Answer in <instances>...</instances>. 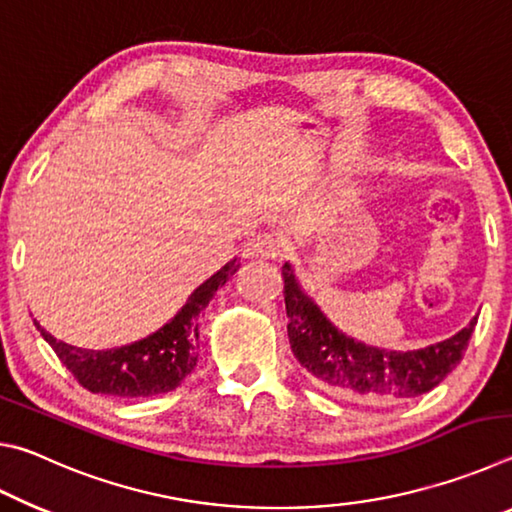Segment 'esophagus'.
Wrapping results in <instances>:
<instances>
[{"label": "esophagus", "mask_w": 512, "mask_h": 512, "mask_svg": "<svg viewBox=\"0 0 512 512\" xmlns=\"http://www.w3.org/2000/svg\"><path fill=\"white\" fill-rule=\"evenodd\" d=\"M244 255L246 257L275 259L277 255H282V244H280V239H277V237L268 235V232H262V235H255L253 239L246 241Z\"/></svg>", "instance_id": "obj_1"}]
</instances>
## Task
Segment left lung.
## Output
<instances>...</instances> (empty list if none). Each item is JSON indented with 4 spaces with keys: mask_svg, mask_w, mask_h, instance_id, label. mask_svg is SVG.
Masks as SVG:
<instances>
[{
    "mask_svg": "<svg viewBox=\"0 0 512 512\" xmlns=\"http://www.w3.org/2000/svg\"><path fill=\"white\" fill-rule=\"evenodd\" d=\"M291 350L320 388L370 404H395L429 393L470 345L476 318L452 339L413 352H386L341 334L305 296L289 264L282 266Z\"/></svg>",
    "mask_w": 512,
    "mask_h": 512,
    "instance_id": "1",
    "label": "left lung"
}]
</instances>
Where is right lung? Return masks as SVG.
Returning a JSON list of instances; mask_svg holds the SVG:
<instances>
[{
    "label": "right lung",
    "instance_id": "obj_1",
    "mask_svg": "<svg viewBox=\"0 0 512 512\" xmlns=\"http://www.w3.org/2000/svg\"><path fill=\"white\" fill-rule=\"evenodd\" d=\"M239 262L225 264L198 287L185 307L158 332L115 350H83L56 341L38 323L40 334L74 379L90 393L112 397H151L169 393L194 370L198 359V316L219 287L237 273Z\"/></svg>",
    "mask_w": 512,
    "mask_h": 512
}]
</instances>
